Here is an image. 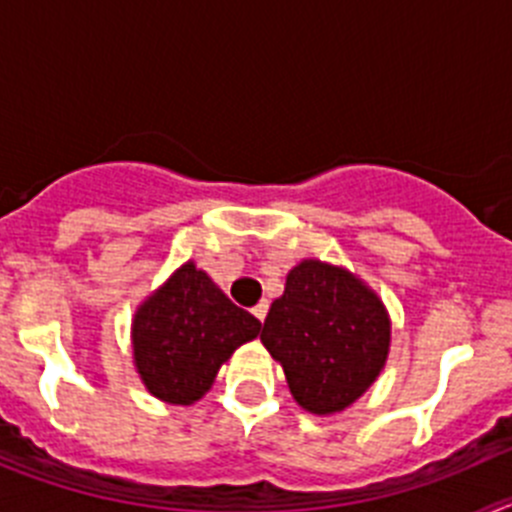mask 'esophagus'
Listing matches in <instances>:
<instances>
[{"mask_svg":"<svg viewBox=\"0 0 512 512\" xmlns=\"http://www.w3.org/2000/svg\"><path fill=\"white\" fill-rule=\"evenodd\" d=\"M251 312H253V318L261 320V323H264V320H266V312H269V302H259V305L253 307Z\"/></svg>","mask_w":512,"mask_h":512,"instance_id":"1","label":"esophagus"}]
</instances>
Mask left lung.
Returning a JSON list of instances; mask_svg holds the SVG:
<instances>
[{"label":"left lung","mask_w":512,"mask_h":512,"mask_svg":"<svg viewBox=\"0 0 512 512\" xmlns=\"http://www.w3.org/2000/svg\"><path fill=\"white\" fill-rule=\"evenodd\" d=\"M390 315L343 266L305 259L271 302L261 343L282 364L300 408L333 415L374 384L390 354Z\"/></svg>","instance_id":"8db88e82"}]
</instances>
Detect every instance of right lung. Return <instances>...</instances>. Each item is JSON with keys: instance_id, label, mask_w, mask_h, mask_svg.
Wrapping results in <instances>:
<instances>
[{"instance_id": "right-lung-1", "label": "right lung", "mask_w": 512, "mask_h": 512, "mask_svg": "<svg viewBox=\"0 0 512 512\" xmlns=\"http://www.w3.org/2000/svg\"><path fill=\"white\" fill-rule=\"evenodd\" d=\"M259 333V320L187 261L135 310V369L153 397L192 405L210 390L235 348Z\"/></svg>"}]
</instances>
